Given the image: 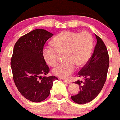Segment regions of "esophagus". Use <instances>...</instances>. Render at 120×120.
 I'll use <instances>...</instances> for the list:
<instances>
[{
  "label": "esophagus",
  "mask_w": 120,
  "mask_h": 120,
  "mask_svg": "<svg viewBox=\"0 0 120 120\" xmlns=\"http://www.w3.org/2000/svg\"><path fill=\"white\" fill-rule=\"evenodd\" d=\"M64 82L65 83L68 84V85H70V84H71V82H69V81H66V80H64Z\"/></svg>",
  "instance_id": "obj_1"
}]
</instances>
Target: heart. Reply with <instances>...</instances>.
<instances>
[{
  "label": "heart",
  "mask_w": 120,
  "mask_h": 120,
  "mask_svg": "<svg viewBox=\"0 0 120 120\" xmlns=\"http://www.w3.org/2000/svg\"><path fill=\"white\" fill-rule=\"evenodd\" d=\"M51 47H45L42 52L44 60L48 65L57 64L58 54L64 53L63 64L55 68L53 73L62 79H68L75 71L76 65L82 67L87 64L93 48V37L87 32L64 31L52 39Z\"/></svg>",
  "instance_id": "heart-1"
}]
</instances>
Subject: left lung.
Returning a JSON list of instances; mask_svg holds the SVG:
<instances>
[{
    "label": "left lung",
    "mask_w": 120,
    "mask_h": 120,
    "mask_svg": "<svg viewBox=\"0 0 120 120\" xmlns=\"http://www.w3.org/2000/svg\"><path fill=\"white\" fill-rule=\"evenodd\" d=\"M97 44L88 63L82 68L78 76L85 81L75 82L80 91L71 96L72 100L78 104H86L95 99L101 90L106 80L109 66L107 49L101 39L95 34ZM80 82H83L82 85Z\"/></svg>",
    "instance_id": "obj_1"
}]
</instances>
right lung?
Masks as SVG:
<instances>
[{
	"mask_svg": "<svg viewBox=\"0 0 120 120\" xmlns=\"http://www.w3.org/2000/svg\"><path fill=\"white\" fill-rule=\"evenodd\" d=\"M52 35L45 30H34L20 37L14 47L11 60L14 82L21 95L33 102L47 99L53 82L58 79L54 76L41 77L49 72L42 52L46 41Z\"/></svg>",
	"mask_w": 120,
	"mask_h": 120,
	"instance_id": "right-lung-1",
	"label": "right lung"
}]
</instances>
